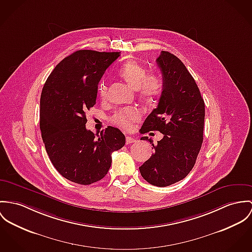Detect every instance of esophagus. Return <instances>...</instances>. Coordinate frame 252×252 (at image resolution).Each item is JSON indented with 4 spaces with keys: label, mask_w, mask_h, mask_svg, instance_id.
Segmentation results:
<instances>
[{
    "label": "esophagus",
    "mask_w": 252,
    "mask_h": 252,
    "mask_svg": "<svg viewBox=\"0 0 252 252\" xmlns=\"http://www.w3.org/2000/svg\"><path fill=\"white\" fill-rule=\"evenodd\" d=\"M135 141H136L135 137H130V136L126 137V144H131V143H133Z\"/></svg>",
    "instance_id": "34e87169"
}]
</instances>
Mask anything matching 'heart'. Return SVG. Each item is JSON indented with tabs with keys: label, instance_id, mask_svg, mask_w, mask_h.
Listing matches in <instances>:
<instances>
[{
	"label": "heart",
	"instance_id": "1",
	"mask_svg": "<svg viewBox=\"0 0 252 252\" xmlns=\"http://www.w3.org/2000/svg\"><path fill=\"white\" fill-rule=\"evenodd\" d=\"M119 75L123 78L132 88L138 91L139 96L145 101L152 102L156 100L163 89V82L161 77L157 74H147V70L135 61L125 63L120 69ZM108 85L106 81L100 82L98 86V93L101 98L107 95ZM140 112L136 108H125L115 113L112 121L118 127L131 130L134 123L140 118Z\"/></svg>",
	"mask_w": 252,
	"mask_h": 252
}]
</instances>
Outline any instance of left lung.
Returning a JSON list of instances; mask_svg holds the SVG:
<instances>
[{
  "mask_svg": "<svg viewBox=\"0 0 252 252\" xmlns=\"http://www.w3.org/2000/svg\"><path fill=\"white\" fill-rule=\"evenodd\" d=\"M163 89L158 107L142 124L141 134L159 131L163 137L155 153L139 166L144 180L166 187L184 179L192 169L203 141L205 104L199 89L183 63L173 54L161 51L156 60ZM152 148V149H153Z\"/></svg>",
  "mask_w": 252,
  "mask_h": 252,
  "instance_id": "1",
  "label": "left lung"
}]
</instances>
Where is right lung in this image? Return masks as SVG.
<instances>
[{"instance_id": "add662e5", "label": "right lung", "mask_w": 252, "mask_h": 252, "mask_svg": "<svg viewBox=\"0 0 252 252\" xmlns=\"http://www.w3.org/2000/svg\"><path fill=\"white\" fill-rule=\"evenodd\" d=\"M119 52L79 50L50 74L40 98V130L47 154L69 181L91 185L103 179L112 153L125 144V136L112 126L94 135L87 130L86 113L96 104L98 84Z\"/></svg>"}]
</instances>
